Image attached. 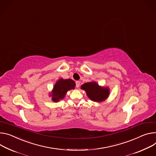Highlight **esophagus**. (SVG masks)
Here are the masks:
<instances>
[{
    "label": "esophagus",
    "instance_id": "34e87169",
    "mask_svg": "<svg viewBox=\"0 0 156 156\" xmlns=\"http://www.w3.org/2000/svg\"><path fill=\"white\" fill-rule=\"evenodd\" d=\"M75 83H76V87L78 88L80 87V82L79 81H76L75 82Z\"/></svg>",
    "mask_w": 156,
    "mask_h": 156
}]
</instances>
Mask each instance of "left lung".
Listing matches in <instances>:
<instances>
[{
	"label": "left lung",
	"instance_id": "obj_1",
	"mask_svg": "<svg viewBox=\"0 0 156 156\" xmlns=\"http://www.w3.org/2000/svg\"><path fill=\"white\" fill-rule=\"evenodd\" d=\"M81 88L86 91L90 100L96 102L106 100L109 93L108 88L100 87L96 82L84 83L81 87Z\"/></svg>",
	"mask_w": 156,
	"mask_h": 156
}]
</instances>
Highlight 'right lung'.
Returning a JSON list of instances; mask_svg holds the SVG:
<instances>
[{"label": "right lung", "mask_w": 156, "mask_h": 156, "mask_svg": "<svg viewBox=\"0 0 156 156\" xmlns=\"http://www.w3.org/2000/svg\"><path fill=\"white\" fill-rule=\"evenodd\" d=\"M75 83L71 79H60L56 83L52 92V100L55 102L58 101L64 97L68 90L74 89Z\"/></svg>", "instance_id": "1"}]
</instances>
